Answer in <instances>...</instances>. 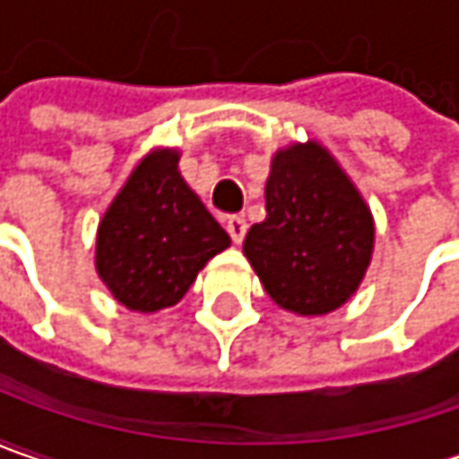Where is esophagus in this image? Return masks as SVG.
I'll list each match as a JSON object with an SVG mask.
<instances>
[{
    "label": "esophagus",
    "instance_id": "esophagus-1",
    "mask_svg": "<svg viewBox=\"0 0 459 459\" xmlns=\"http://www.w3.org/2000/svg\"><path fill=\"white\" fill-rule=\"evenodd\" d=\"M226 230L230 233L233 244H241L244 236H247V221H244L241 215H229V218H226Z\"/></svg>",
    "mask_w": 459,
    "mask_h": 459
}]
</instances>
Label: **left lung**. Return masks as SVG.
<instances>
[{
    "mask_svg": "<svg viewBox=\"0 0 459 459\" xmlns=\"http://www.w3.org/2000/svg\"><path fill=\"white\" fill-rule=\"evenodd\" d=\"M267 218L254 223L244 254L280 308L321 316L344 306L365 277L375 229L365 200L318 143L272 159Z\"/></svg>",
    "mask_w": 459,
    "mask_h": 459,
    "instance_id": "obj_1",
    "label": "left lung"
}]
</instances>
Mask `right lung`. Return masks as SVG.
Returning a JSON list of instances; mask_svg holds the SVG:
<instances>
[{
	"label": "right lung",
	"instance_id": "add662e5",
	"mask_svg": "<svg viewBox=\"0 0 459 459\" xmlns=\"http://www.w3.org/2000/svg\"><path fill=\"white\" fill-rule=\"evenodd\" d=\"M177 167V151L149 153L97 230V272L130 310L179 303L210 256L230 244Z\"/></svg>",
	"mask_w": 459,
	"mask_h": 459
}]
</instances>
